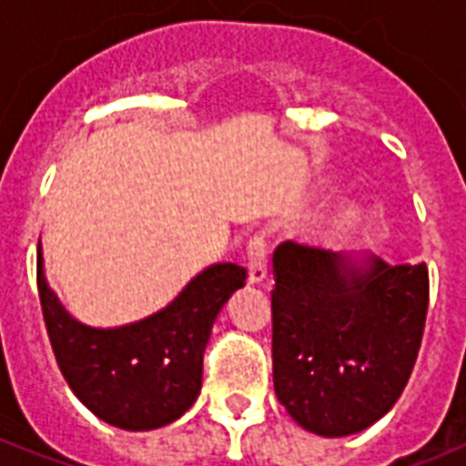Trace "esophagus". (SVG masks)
Segmentation results:
<instances>
[{
	"label": "esophagus",
	"instance_id": "34e87169",
	"mask_svg": "<svg viewBox=\"0 0 466 466\" xmlns=\"http://www.w3.org/2000/svg\"><path fill=\"white\" fill-rule=\"evenodd\" d=\"M247 261H248V283H263L268 276V258H266V239L261 234L251 237L247 244Z\"/></svg>",
	"mask_w": 466,
	"mask_h": 466
}]
</instances>
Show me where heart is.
<instances>
[{"mask_svg":"<svg viewBox=\"0 0 466 466\" xmlns=\"http://www.w3.org/2000/svg\"><path fill=\"white\" fill-rule=\"evenodd\" d=\"M353 222H355V208L353 205H343V208L339 210V215L331 219V229L343 232V229H348Z\"/></svg>","mask_w":466,"mask_h":466,"instance_id":"heart-1","label":"heart"}]
</instances>
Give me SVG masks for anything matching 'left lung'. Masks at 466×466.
<instances>
[{
    "mask_svg": "<svg viewBox=\"0 0 466 466\" xmlns=\"http://www.w3.org/2000/svg\"><path fill=\"white\" fill-rule=\"evenodd\" d=\"M273 384L309 433L343 438L401 397L428 311L426 263L283 241L273 254Z\"/></svg>",
    "mask_w": 466,
    "mask_h": 466,
    "instance_id": "left-lung-1",
    "label": "left lung"
}]
</instances>
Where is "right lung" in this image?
Segmentation results:
<instances>
[{
    "mask_svg": "<svg viewBox=\"0 0 466 466\" xmlns=\"http://www.w3.org/2000/svg\"><path fill=\"white\" fill-rule=\"evenodd\" d=\"M247 268L215 263L164 309L116 329L76 321L46 280L38 244V295L50 346L69 390L91 413L123 431H155L181 419L203 384V353L215 319Z\"/></svg>",
    "mask_w": 466,
    "mask_h": 466,
    "instance_id": "1",
    "label": "right lung"
}]
</instances>
